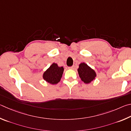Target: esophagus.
<instances>
[{
  "instance_id": "34e87169",
  "label": "esophagus",
  "mask_w": 131,
  "mask_h": 131,
  "mask_svg": "<svg viewBox=\"0 0 131 131\" xmlns=\"http://www.w3.org/2000/svg\"><path fill=\"white\" fill-rule=\"evenodd\" d=\"M74 68H75V66H72V67H68V69L72 70V69H74Z\"/></svg>"
}]
</instances>
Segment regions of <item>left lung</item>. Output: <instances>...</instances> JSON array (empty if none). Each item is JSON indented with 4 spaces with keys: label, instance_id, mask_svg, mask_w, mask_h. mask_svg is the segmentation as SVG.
Masks as SVG:
<instances>
[{
    "label": "left lung",
    "instance_id": "obj_1",
    "mask_svg": "<svg viewBox=\"0 0 131 131\" xmlns=\"http://www.w3.org/2000/svg\"><path fill=\"white\" fill-rule=\"evenodd\" d=\"M80 78L85 84H89L97 77V74L94 70L85 63H81L78 69Z\"/></svg>",
    "mask_w": 131,
    "mask_h": 131
}]
</instances>
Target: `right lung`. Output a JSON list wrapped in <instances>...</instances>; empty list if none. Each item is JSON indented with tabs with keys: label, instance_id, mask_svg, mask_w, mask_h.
Listing matches in <instances>:
<instances>
[{
	"label": "right lung",
	"instance_id": "add662e5",
	"mask_svg": "<svg viewBox=\"0 0 131 131\" xmlns=\"http://www.w3.org/2000/svg\"><path fill=\"white\" fill-rule=\"evenodd\" d=\"M63 72V67H59L57 64L53 63L43 73L42 78L49 84H56L60 81Z\"/></svg>",
	"mask_w": 131,
	"mask_h": 131
}]
</instances>
